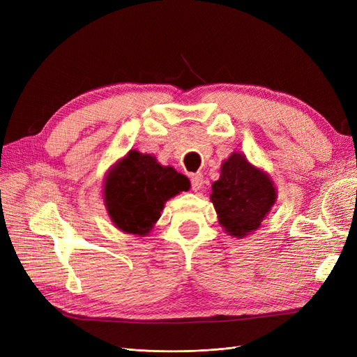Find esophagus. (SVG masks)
Wrapping results in <instances>:
<instances>
[{
    "instance_id": "obj_1",
    "label": "esophagus",
    "mask_w": 357,
    "mask_h": 357,
    "mask_svg": "<svg viewBox=\"0 0 357 357\" xmlns=\"http://www.w3.org/2000/svg\"><path fill=\"white\" fill-rule=\"evenodd\" d=\"M202 174L201 172H195V174L190 176V185H192V189L198 192L201 188H202Z\"/></svg>"
}]
</instances>
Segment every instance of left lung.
Returning a JSON list of instances; mask_svg holds the SVG:
<instances>
[{
  "instance_id": "left-lung-1",
  "label": "left lung",
  "mask_w": 357,
  "mask_h": 357,
  "mask_svg": "<svg viewBox=\"0 0 357 357\" xmlns=\"http://www.w3.org/2000/svg\"><path fill=\"white\" fill-rule=\"evenodd\" d=\"M211 190L219 222L235 238L256 231L277 198L273 181L240 153H232L222 165Z\"/></svg>"
}]
</instances>
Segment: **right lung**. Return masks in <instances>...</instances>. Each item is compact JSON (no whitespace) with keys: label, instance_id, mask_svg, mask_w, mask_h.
Instances as JSON below:
<instances>
[{"label":"right lung","instance_id":"1","mask_svg":"<svg viewBox=\"0 0 357 357\" xmlns=\"http://www.w3.org/2000/svg\"><path fill=\"white\" fill-rule=\"evenodd\" d=\"M189 189V180L171 167L159 165L150 155L131 150L110 171L104 199L119 229L146 235L160 218L164 204Z\"/></svg>","mask_w":357,"mask_h":357}]
</instances>
